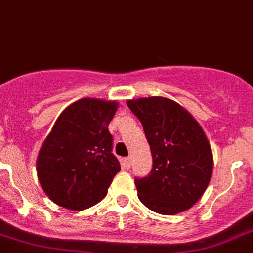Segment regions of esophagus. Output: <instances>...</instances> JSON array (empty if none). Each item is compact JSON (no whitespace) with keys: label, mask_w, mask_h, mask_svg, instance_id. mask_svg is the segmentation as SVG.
I'll return each mask as SVG.
<instances>
[{"label":"esophagus","mask_w":253,"mask_h":253,"mask_svg":"<svg viewBox=\"0 0 253 253\" xmlns=\"http://www.w3.org/2000/svg\"><path fill=\"white\" fill-rule=\"evenodd\" d=\"M124 165H126V169H129L130 168V165H131V158H130V157H126V158H124Z\"/></svg>","instance_id":"34e87169"}]
</instances>
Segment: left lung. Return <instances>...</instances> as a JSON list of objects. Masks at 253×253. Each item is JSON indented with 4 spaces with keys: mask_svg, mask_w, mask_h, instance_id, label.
Instances as JSON below:
<instances>
[{
    "mask_svg": "<svg viewBox=\"0 0 253 253\" xmlns=\"http://www.w3.org/2000/svg\"><path fill=\"white\" fill-rule=\"evenodd\" d=\"M151 147L153 167L135 178L138 199L149 210L176 214L202 198L213 169L212 151L205 132L187 110L162 96L129 100Z\"/></svg>",
    "mask_w": 253,
    "mask_h": 253,
    "instance_id": "8db88e82",
    "label": "left lung"
}]
</instances>
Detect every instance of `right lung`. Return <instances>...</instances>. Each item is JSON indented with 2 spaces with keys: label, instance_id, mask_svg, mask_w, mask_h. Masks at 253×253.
I'll return each instance as SVG.
<instances>
[{
  "label": "right lung",
  "instance_id": "obj_1",
  "mask_svg": "<svg viewBox=\"0 0 253 253\" xmlns=\"http://www.w3.org/2000/svg\"><path fill=\"white\" fill-rule=\"evenodd\" d=\"M118 104L81 99L62 111L37 157V176L45 194L65 209L81 211L107 194L121 164L112 153L108 124Z\"/></svg>",
  "mask_w": 253,
  "mask_h": 253
}]
</instances>
